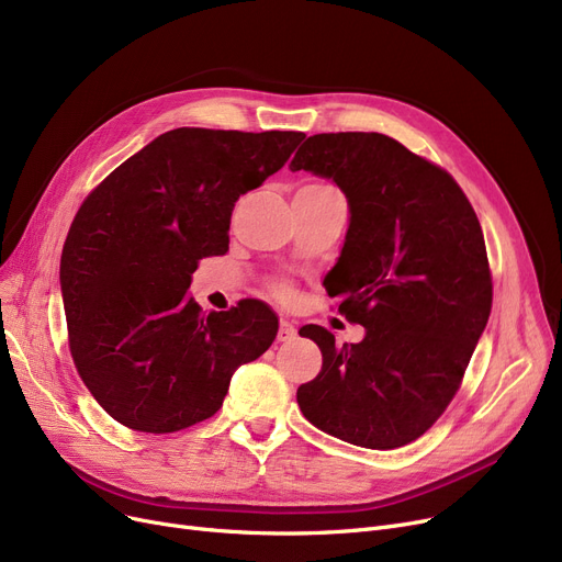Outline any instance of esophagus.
Listing matches in <instances>:
<instances>
[{
  "instance_id": "34e87169",
  "label": "esophagus",
  "mask_w": 562,
  "mask_h": 562,
  "mask_svg": "<svg viewBox=\"0 0 562 562\" xmlns=\"http://www.w3.org/2000/svg\"><path fill=\"white\" fill-rule=\"evenodd\" d=\"M294 337H296V326L291 324V322H286V319H282L280 328H278V339L280 341H291Z\"/></svg>"
}]
</instances>
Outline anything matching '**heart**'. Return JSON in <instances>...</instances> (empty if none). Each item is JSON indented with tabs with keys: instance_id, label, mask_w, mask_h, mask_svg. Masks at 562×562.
Here are the masks:
<instances>
[{
	"instance_id": "b5f03b06",
	"label": "heart",
	"mask_w": 562,
	"mask_h": 562,
	"mask_svg": "<svg viewBox=\"0 0 562 562\" xmlns=\"http://www.w3.org/2000/svg\"><path fill=\"white\" fill-rule=\"evenodd\" d=\"M312 188H328V186H312ZM286 291H289L286 286H280V294H286Z\"/></svg>"
}]
</instances>
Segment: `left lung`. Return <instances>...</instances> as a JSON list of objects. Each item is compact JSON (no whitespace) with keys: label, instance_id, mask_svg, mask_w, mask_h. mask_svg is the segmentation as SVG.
<instances>
[{"label":"left lung","instance_id":"8db88e82","mask_svg":"<svg viewBox=\"0 0 562 562\" xmlns=\"http://www.w3.org/2000/svg\"><path fill=\"white\" fill-rule=\"evenodd\" d=\"M289 169L345 192L349 229L324 286L364 328L345 347L322 326L299 330L324 358L299 406L341 441L402 448L446 411L490 322L477 215L446 169L381 133L312 135Z\"/></svg>","mask_w":562,"mask_h":562}]
</instances>
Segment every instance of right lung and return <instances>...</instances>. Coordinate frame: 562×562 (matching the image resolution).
<instances>
[{
    "instance_id": "1",
    "label": "right lung",
    "mask_w": 562,
    "mask_h": 562,
    "mask_svg": "<svg viewBox=\"0 0 562 562\" xmlns=\"http://www.w3.org/2000/svg\"><path fill=\"white\" fill-rule=\"evenodd\" d=\"M303 137L167 131L80 206L59 266L70 356L116 423L151 434L198 425L223 406L240 364L273 345L278 316L266 303L204 314L188 286L202 257L227 252L240 194Z\"/></svg>"
}]
</instances>
